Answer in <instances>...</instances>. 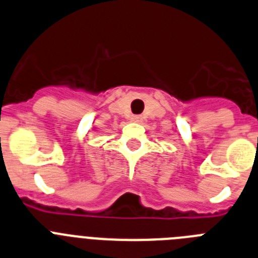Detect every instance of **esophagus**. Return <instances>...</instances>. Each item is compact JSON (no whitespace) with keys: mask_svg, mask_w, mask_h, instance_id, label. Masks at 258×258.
Listing matches in <instances>:
<instances>
[{"mask_svg":"<svg viewBox=\"0 0 258 258\" xmlns=\"http://www.w3.org/2000/svg\"><path fill=\"white\" fill-rule=\"evenodd\" d=\"M131 120H132V122H140V120H142V116H140V115H134L131 118Z\"/></svg>","mask_w":258,"mask_h":258,"instance_id":"obj_1","label":"esophagus"}]
</instances>
